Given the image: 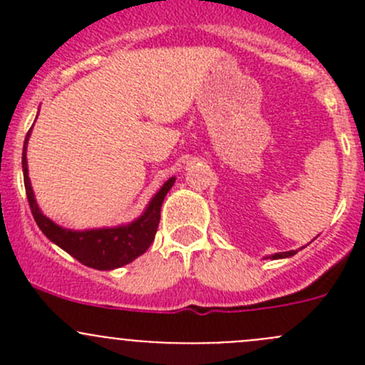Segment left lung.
<instances>
[{"mask_svg": "<svg viewBox=\"0 0 365 365\" xmlns=\"http://www.w3.org/2000/svg\"><path fill=\"white\" fill-rule=\"evenodd\" d=\"M293 254H297V251H288V252H277V254H274V259H281V257H289V256H293Z\"/></svg>", "mask_w": 365, "mask_h": 365, "instance_id": "1", "label": "left lung"}]
</instances>
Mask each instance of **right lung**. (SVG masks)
Wrapping results in <instances>:
<instances>
[{
	"label": "right lung",
	"instance_id": "obj_1",
	"mask_svg": "<svg viewBox=\"0 0 365 365\" xmlns=\"http://www.w3.org/2000/svg\"><path fill=\"white\" fill-rule=\"evenodd\" d=\"M31 132V130H29ZM29 132L26 135L24 150H23V173H24V187L26 196H28L29 208H31L33 219L38 224L42 233L49 238L51 242L67 251L70 256L76 257L79 263L86 267L97 268V270H113L123 264L130 263L135 257L146 252V249L152 245L155 238L157 227L160 220V206L164 201L165 194L175 183V178H169L164 185L160 187L159 192L150 201L146 212L134 220L132 224L120 227H106V230H90V231H72L60 227L53 220L47 219L40 212L36 205L35 196H33L31 183L28 178V164H26V145H28Z\"/></svg>",
	"mask_w": 365,
	"mask_h": 365
}]
</instances>
